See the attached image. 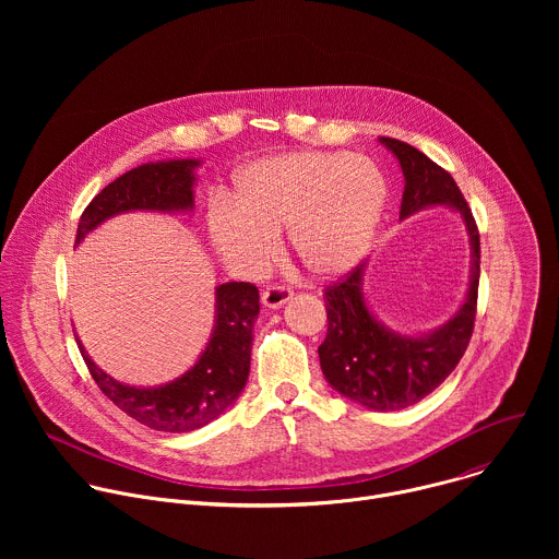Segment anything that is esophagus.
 Masks as SVG:
<instances>
[{"mask_svg": "<svg viewBox=\"0 0 559 559\" xmlns=\"http://www.w3.org/2000/svg\"><path fill=\"white\" fill-rule=\"evenodd\" d=\"M292 296H294L292 287H287V285H270V287H265V289H263L261 300H263V305H265V307L278 309V307H281V305H285Z\"/></svg>", "mask_w": 559, "mask_h": 559, "instance_id": "34e87169", "label": "esophagus"}]
</instances>
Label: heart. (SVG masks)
<instances>
[{
	"mask_svg": "<svg viewBox=\"0 0 559 559\" xmlns=\"http://www.w3.org/2000/svg\"><path fill=\"white\" fill-rule=\"evenodd\" d=\"M234 190V199H212L205 223L221 261L246 278L276 261L285 229L292 254L313 276L352 270L371 243L386 197L373 162L325 150L259 158L236 175Z\"/></svg>",
	"mask_w": 559,
	"mask_h": 559,
	"instance_id": "1",
	"label": "heart"
}]
</instances>
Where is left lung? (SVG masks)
Here are the masks:
<instances>
[{"instance_id":"8db88e82","label":"left lung","mask_w":559,"mask_h":559,"mask_svg":"<svg viewBox=\"0 0 559 559\" xmlns=\"http://www.w3.org/2000/svg\"><path fill=\"white\" fill-rule=\"evenodd\" d=\"M380 141L397 156L405 175L401 216L447 203L464 218L473 250L464 305L447 325L423 338L397 336L369 313L360 292L362 263L323 292L328 336L318 347V356L328 382L358 405L395 412L429 395L455 369L468 347L480 283V231L457 183L444 168L405 141L391 136H380Z\"/></svg>"}]
</instances>
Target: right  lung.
I'll list each match as a JSON object with an SVG mask.
<instances>
[{
	"mask_svg": "<svg viewBox=\"0 0 559 559\" xmlns=\"http://www.w3.org/2000/svg\"><path fill=\"white\" fill-rule=\"evenodd\" d=\"M197 162H166L139 166L106 186L79 218L74 246L106 218L128 210H190L194 205ZM254 283H225L216 287V325L199 362L170 384L136 389L104 373L79 343L86 367L112 405L136 423L154 429L186 433L218 418L243 391L250 376L252 330L259 316Z\"/></svg>",
	"mask_w": 559,
	"mask_h": 559,
	"instance_id": "add662e5",
	"label": "right lung"
}]
</instances>
